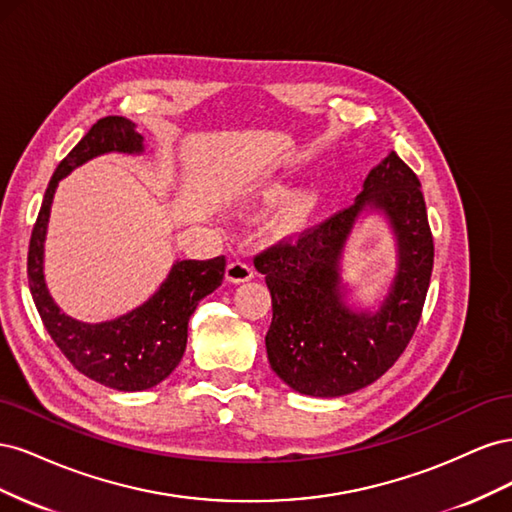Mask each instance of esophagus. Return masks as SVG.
Segmentation results:
<instances>
[{
  "label": "esophagus",
  "instance_id": "1",
  "mask_svg": "<svg viewBox=\"0 0 512 512\" xmlns=\"http://www.w3.org/2000/svg\"><path fill=\"white\" fill-rule=\"evenodd\" d=\"M254 277V269L247 265V262H243V260H232V262H228V267H226V280L230 282V284H241V282H247V280H252Z\"/></svg>",
  "mask_w": 512,
  "mask_h": 512
}]
</instances>
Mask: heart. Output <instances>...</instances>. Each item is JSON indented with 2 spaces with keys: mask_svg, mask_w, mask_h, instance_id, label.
I'll list each match as a JSON object with an SVG mask.
<instances>
[{
  "mask_svg": "<svg viewBox=\"0 0 512 512\" xmlns=\"http://www.w3.org/2000/svg\"><path fill=\"white\" fill-rule=\"evenodd\" d=\"M288 194V185L284 181H275L271 185H267L265 190L258 194V200L262 205H275ZM316 207V194L309 190H301L294 192L292 196H288L286 203L280 207L275 215V226L277 230L282 232H294L307 224V220L312 218Z\"/></svg>",
  "mask_w": 512,
  "mask_h": 512,
  "instance_id": "b5f03b06",
  "label": "heart"
}]
</instances>
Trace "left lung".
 <instances>
[{
    "instance_id": "left-lung-1",
    "label": "left lung",
    "mask_w": 512,
    "mask_h": 512,
    "mask_svg": "<svg viewBox=\"0 0 512 512\" xmlns=\"http://www.w3.org/2000/svg\"><path fill=\"white\" fill-rule=\"evenodd\" d=\"M365 206L382 210L398 239V273L378 313H356L338 292V260ZM271 290L265 344L271 369L290 389L339 397L389 371L421 320L433 269V237L421 181L391 151L354 203L254 258Z\"/></svg>"
}]
</instances>
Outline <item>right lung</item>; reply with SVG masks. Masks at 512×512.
Instances as JSON below:
<instances>
[{"instance_id": "1", "label": "right lung", "mask_w": 512, "mask_h": 512, "mask_svg": "<svg viewBox=\"0 0 512 512\" xmlns=\"http://www.w3.org/2000/svg\"><path fill=\"white\" fill-rule=\"evenodd\" d=\"M108 151L141 153L143 136L126 117L98 119L68 156L59 162L44 192L38 220L29 239L27 280L38 314L57 348L87 378L117 391H145L173 374L188 344V322L200 299L224 280L226 258L179 260L160 290L130 314L87 324L66 316L51 299L44 282V237L59 179L72 168Z\"/></svg>"}]
</instances>
